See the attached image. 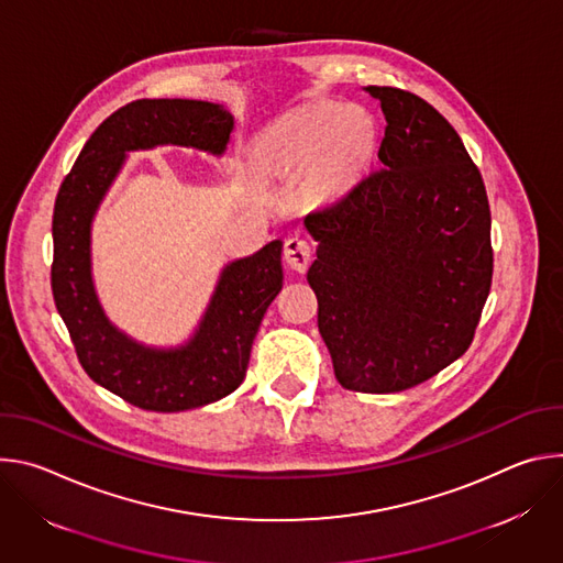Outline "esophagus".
Wrapping results in <instances>:
<instances>
[{
  "label": "esophagus",
  "mask_w": 563,
  "mask_h": 563,
  "mask_svg": "<svg viewBox=\"0 0 563 563\" xmlns=\"http://www.w3.org/2000/svg\"><path fill=\"white\" fill-rule=\"evenodd\" d=\"M285 261H287V265L294 272L302 274L309 267V263H311V245L300 235L287 238V243H285Z\"/></svg>",
  "instance_id": "34e87169"
}]
</instances>
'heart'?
<instances>
[{
  "label": "heart",
  "instance_id": "obj_1",
  "mask_svg": "<svg viewBox=\"0 0 563 563\" xmlns=\"http://www.w3.org/2000/svg\"><path fill=\"white\" fill-rule=\"evenodd\" d=\"M374 142V120L358 107L318 104L283 124L261 148L265 163L302 167L323 157V174L336 180L358 167Z\"/></svg>",
  "mask_w": 563,
  "mask_h": 563
}]
</instances>
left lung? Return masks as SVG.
<instances>
[{
	"label": "left lung",
	"instance_id": "left-lung-1",
	"mask_svg": "<svg viewBox=\"0 0 563 563\" xmlns=\"http://www.w3.org/2000/svg\"><path fill=\"white\" fill-rule=\"evenodd\" d=\"M365 91L387 122L380 167L307 213V283L339 383L389 394L470 347L495 258L486 185L454 126L410 91Z\"/></svg>",
	"mask_w": 563,
	"mask_h": 563
}]
</instances>
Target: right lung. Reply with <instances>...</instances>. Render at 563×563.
I'll return each instance as SVG.
<instances>
[{"label":"right lung","mask_w":563,"mask_h":563,"mask_svg":"<svg viewBox=\"0 0 563 563\" xmlns=\"http://www.w3.org/2000/svg\"><path fill=\"white\" fill-rule=\"evenodd\" d=\"M231 129L220 104L129 102L93 131L55 198L51 287L77 361L98 385L146 412L194 410L245 380L261 320L283 287V243L231 263L191 343L157 352L129 341L102 313L91 283V220L126 151L183 144L222 153Z\"/></svg>","instance_id":"1"}]
</instances>
